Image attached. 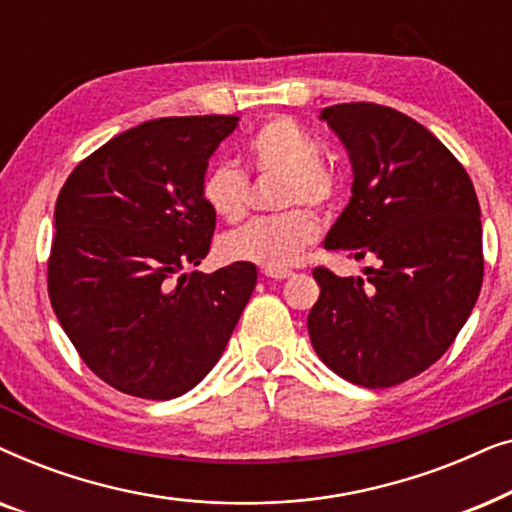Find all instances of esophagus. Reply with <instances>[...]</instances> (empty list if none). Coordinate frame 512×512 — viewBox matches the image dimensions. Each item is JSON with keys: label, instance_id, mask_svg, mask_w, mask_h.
<instances>
[{"label": "esophagus", "instance_id": "esophagus-1", "mask_svg": "<svg viewBox=\"0 0 512 512\" xmlns=\"http://www.w3.org/2000/svg\"><path fill=\"white\" fill-rule=\"evenodd\" d=\"M263 275L268 279H289L291 277V270H270V268H263Z\"/></svg>", "mask_w": 512, "mask_h": 512}]
</instances>
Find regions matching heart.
<instances>
[{
    "mask_svg": "<svg viewBox=\"0 0 512 512\" xmlns=\"http://www.w3.org/2000/svg\"><path fill=\"white\" fill-rule=\"evenodd\" d=\"M242 163L244 170L256 177L282 179L277 188V207L286 212L251 221L223 235L219 242L221 256L226 261L254 263L270 270L289 268L319 237L317 216L298 205L331 207L340 193V174L321 158L317 137L291 116H275L258 125L244 139ZM200 198L221 221H242L249 209L247 174L230 163L212 165L202 174Z\"/></svg>",
    "mask_w": 512,
    "mask_h": 512,
    "instance_id": "b5f03b06",
    "label": "heart"
}]
</instances>
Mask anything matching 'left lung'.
Returning <instances> with one entry per match:
<instances>
[{
	"label": "left lung",
	"instance_id": "obj_1",
	"mask_svg": "<svg viewBox=\"0 0 512 512\" xmlns=\"http://www.w3.org/2000/svg\"><path fill=\"white\" fill-rule=\"evenodd\" d=\"M321 118L354 167L352 198L324 247L373 254L366 279L312 270L314 352L347 382L384 389L424 373L452 345L480 296V205L452 151L422 123L373 102L333 104Z\"/></svg>",
	"mask_w": 512,
	"mask_h": 512
}]
</instances>
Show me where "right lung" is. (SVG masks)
<instances>
[{"label": "right lung", "mask_w": 512, "mask_h": 512, "mask_svg": "<svg viewBox=\"0 0 512 512\" xmlns=\"http://www.w3.org/2000/svg\"><path fill=\"white\" fill-rule=\"evenodd\" d=\"M237 116H172L109 139L55 202L48 298L83 363L123 394L170 401L221 359L254 263L186 272L209 254L207 160Z\"/></svg>", "instance_id": "obj_1"}]
</instances>
